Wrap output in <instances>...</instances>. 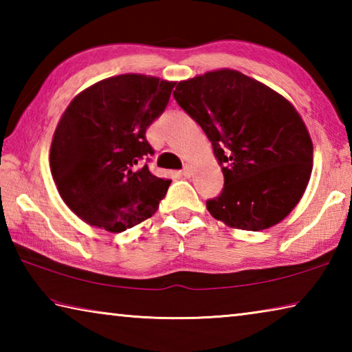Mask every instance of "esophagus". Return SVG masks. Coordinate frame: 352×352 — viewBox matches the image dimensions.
Instances as JSON below:
<instances>
[{
  "label": "esophagus",
  "mask_w": 352,
  "mask_h": 352,
  "mask_svg": "<svg viewBox=\"0 0 352 352\" xmlns=\"http://www.w3.org/2000/svg\"><path fill=\"white\" fill-rule=\"evenodd\" d=\"M190 172H192V170H190V166L186 163V164L183 166V169H182V174H183L184 177H190Z\"/></svg>",
  "instance_id": "obj_1"
}]
</instances>
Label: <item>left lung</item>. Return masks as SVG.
Masks as SVG:
<instances>
[{
	"instance_id": "obj_1",
	"label": "left lung",
	"mask_w": 352,
	"mask_h": 352,
	"mask_svg": "<svg viewBox=\"0 0 352 352\" xmlns=\"http://www.w3.org/2000/svg\"><path fill=\"white\" fill-rule=\"evenodd\" d=\"M174 98L211 141L225 178L206 201L214 219L261 231L296 206L312 172L314 146L287 99L236 69L208 71L177 83Z\"/></svg>"
}]
</instances>
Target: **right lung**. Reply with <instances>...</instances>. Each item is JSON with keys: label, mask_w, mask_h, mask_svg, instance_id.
Masks as SVG:
<instances>
[{"label": "right lung", "mask_w": 352, "mask_h": 352, "mask_svg": "<svg viewBox=\"0 0 352 352\" xmlns=\"http://www.w3.org/2000/svg\"><path fill=\"white\" fill-rule=\"evenodd\" d=\"M175 82L144 74L99 80L71 100L52 136L50 166L65 204L96 228L121 233L152 217L170 180L151 174L146 130Z\"/></svg>", "instance_id": "right-lung-1"}]
</instances>
